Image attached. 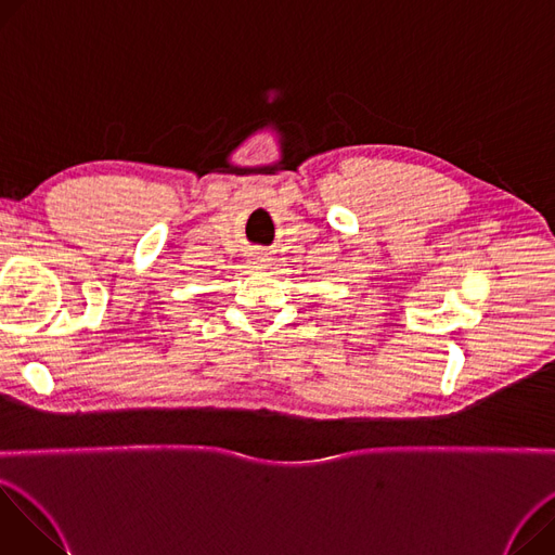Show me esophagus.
<instances>
[{
  "label": "esophagus",
  "instance_id": "1",
  "mask_svg": "<svg viewBox=\"0 0 555 555\" xmlns=\"http://www.w3.org/2000/svg\"><path fill=\"white\" fill-rule=\"evenodd\" d=\"M270 258H268V254H263V251H254L251 254V258H249V268H254V270H266L270 263Z\"/></svg>",
  "mask_w": 555,
  "mask_h": 555
}]
</instances>
